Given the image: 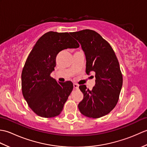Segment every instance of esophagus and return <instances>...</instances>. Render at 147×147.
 Returning a JSON list of instances; mask_svg holds the SVG:
<instances>
[{
    "label": "esophagus",
    "instance_id": "esophagus-1",
    "mask_svg": "<svg viewBox=\"0 0 147 147\" xmlns=\"http://www.w3.org/2000/svg\"><path fill=\"white\" fill-rule=\"evenodd\" d=\"M73 86H74V88H75V89H78L79 88V85H78V84H76V83H74L73 84Z\"/></svg>",
    "mask_w": 147,
    "mask_h": 147
}]
</instances>
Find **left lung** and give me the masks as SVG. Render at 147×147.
Listing matches in <instances>:
<instances>
[{
	"mask_svg": "<svg viewBox=\"0 0 147 147\" xmlns=\"http://www.w3.org/2000/svg\"><path fill=\"white\" fill-rule=\"evenodd\" d=\"M70 34L85 52L86 74L95 73V85L92 90L86 89L85 85L79 86L83 93L79 110L88 117L104 116L116 105L123 86L116 55L110 44L95 31L83 30Z\"/></svg>",
	"mask_w": 147,
	"mask_h": 147,
	"instance_id": "left-lung-1",
	"label": "left lung"
}]
</instances>
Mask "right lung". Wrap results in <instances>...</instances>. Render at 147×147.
Returning a JSON list of instances; mask_svg holds the SVG:
<instances>
[{"mask_svg": "<svg viewBox=\"0 0 147 147\" xmlns=\"http://www.w3.org/2000/svg\"><path fill=\"white\" fill-rule=\"evenodd\" d=\"M80 47L68 33L49 32L38 40L21 74L22 92L32 110L42 117L59 115L73 88L70 81L57 82L51 77L56 56L64 49Z\"/></svg>", "mask_w": 147, "mask_h": 147, "instance_id": "obj_1", "label": "right lung"}]
</instances>
